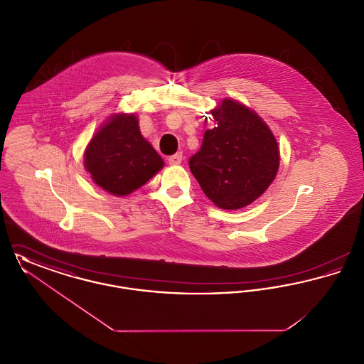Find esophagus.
Segmentation results:
<instances>
[{"label":"esophagus","instance_id":"esophagus-1","mask_svg":"<svg viewBox=\"0 0 364 364\" xmlns=\"http://www.w3.org/2000/svg\"><path fill=\"white\" fill-rule=\"evenodd\" d=\"M168 161H169L171 165H180L181 161H183V154L181 153H176L174 156H169Z\"/></svg>","mask_w":364,"mask_h":364}]
</instances>
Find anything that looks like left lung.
Here are the masks:
<instances>
[{"label": "left lung", "instance_id": "8db88e82", "mask_svg": "<svg viewBox=\"0 0 364 364\" xmlns=\"http://www.w3.org/2000/svg\"><path fill=\"white\" fill-rule=\"evenodd\" d=\"M210 113L215 125L191 156V172L217 208H245L276 178L277 139L255 110L235 100H223Z\"/></svg>", "mask_w": 364, "mask_h": 364}]
</instances>
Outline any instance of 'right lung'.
Masks as SVG:
<instances>
[{
	"mask_svg": "<svg viewBox=\"0 0 364 364\" xmlns=\"http://www.w3.org/2000/svg\"><path fill=\"white\" fill-rule=\"evenodd\" d=\"M85 168L98 187L125 196L158 173L164 159L140 134L134 113H116L88 141Z\"/></svg>",
	"mask_w": 364,
	"mask_h": 364,
	"instance_id": "add662e5",
	"label": "right lung"
}]
</instances>
